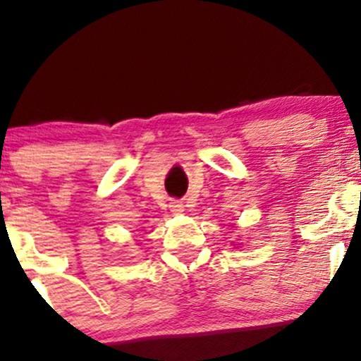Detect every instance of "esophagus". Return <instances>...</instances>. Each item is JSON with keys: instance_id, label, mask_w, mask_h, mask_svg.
<instances>
[{"instance_id": "obj_1", "label": "esophagus", "mask_w": 361, "mask_h": 361, "mask_svg": "<svg viewBox=\"0 0 361 361\" xmlns=\"http://www.w3.org/2000/svg\"><path fill=\"white\" fill-rule=\"evenodd\" d=\"M169 209H171L173 214H181L185 210V207H183V204H181V202H171Z\"/></svg>"}]
</instances>
